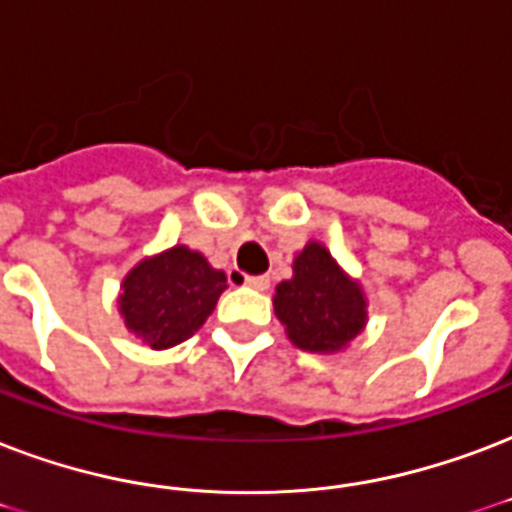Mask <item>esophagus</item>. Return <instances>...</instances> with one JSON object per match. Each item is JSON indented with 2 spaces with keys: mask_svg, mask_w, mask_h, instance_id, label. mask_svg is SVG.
<instances>
[{
  "mask_svg": "<svg viewBox=\"0 0 512 512\" xmlns=\"http://www.w3.org/2000/svg\"><path fill=\"white\" fill-rule=\"evenodd\" d=\"M244 284L252 287V290H268V287H271V279H268V276H247Z\"/></svg>",
  "mask_w": 512,
  "mask_h": 512,
  "instance_id": "34e87169",
  "label": "esophagus"
}]
</instances>
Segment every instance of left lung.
<instances>
[{
  "mask_svg": "<svg viewBox=\"0 0 512 512\" xmlns=\"http://www.w3.org/2000/svg\"><path fill=\"white\" fill-rule=\"evenodd\" d=\"M276 317L298 349L338 351L365 327V298L322 244L295 257V276L273 295Z\"/></svg>",
  "mask_w": 512,
  "mask_h": 512,
  "instance_id": "left-lung-1",
  "label": "left lung"
}]
</instances>
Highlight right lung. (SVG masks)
<instances>
[{
    "label": "right lung",
    "mask_w": 512,
    "mask_h": 512,
    "mask_svg": "<svg viewBox=\"0 0 512 512\" xmlns=\"http://www.w3.org/2000/svg\"><path fill=\"white\" fill-rule=\"evenodd\" d=\"M225 287V273L214 271L204 255L174 247L128 273L120 314L150 349H171L204 325Z\"/></svg>",
    "instance_id": "add662e5"
}]
</instances>
